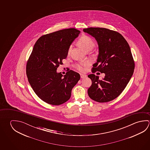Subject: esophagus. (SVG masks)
I'll return each mask as SVG.
<instances>
[{
    "mask_svg": "<svg viewBox=\"0 0 150 150\" xmlns=\"http://www.w3.org/2000/svg\"><path fill=\"white\" fill-rule=\"evenodd\" d=\"M87 76H86V75H85V74H81V79H85V78H86Z\"/></svg>",
    "mask_w": 150,
    "mask_h": 150,
    "instance_id": "obj_1",
    "label": "esophagus"
}]
</instances>
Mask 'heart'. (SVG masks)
Returning <instances> with one entry per match:
<instances>
[{
	"label": "heart",
	"instance_id": "obj_1",
	"mask_svg": "<svg viewBox=\"0 0 150 150\" xmlns=\"http://www.w3.org/2000/svg\"><path fill=\"white\" fill-rule=\"evenodd\" d=\"M78 43L79 45L83 48L85 51H91V50L93 49L95 44L93 42V40L90 37L87 35H83L82 37L80 38V39L78 41ZM71 47L69 48V53L70 51ZM88 65V63H83L80 64H76V69L79 71H84V67Z\"/></svg>",
	"mask_w": 150,
	"mask_h": 150
}]
</instances>
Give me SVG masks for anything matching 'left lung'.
I'll return each mask as SVG.
<instances>
[{"instance_id": "left-lung-1", "label": "left lung", "mask_w": 150, "mask_h": 150, "mask_svg": "<svg viewBox=\"0 0 150 150\" xmlns=\"http://www.w3.org/2000/svg\"><path fill=\"white\" fill-rule=\"evenodd\" d=\"M83 31L94 37L98 44V56L92 73L105 74L101 80L93 74L88 75L92 81L89 97L99 103L112 100L120 95L133 74L135 64L129 45L120 33L107 28L91 27Z\"/></svg>"}]
</instances>
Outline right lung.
<instances>
[{
  "label": "right lung",
  "instance_id": "obj_1",
  "mask_svg": "<svg viewBox=\"0 0 150 150\" xmlns=\"http://www.w3.org/2000/svg\"><path fill=\"white\" fill-rule=\"evenodd\" d=\"M80 32L75 28L61 30L42 35L35 43L27 63L26 73L35 93L47 103L58 106L67 102L80 79V75L72 70L64 76L57 72Z\"/></svg>",
  "mask_w": 150,
  "mask_h": 150
}]
</instances>
